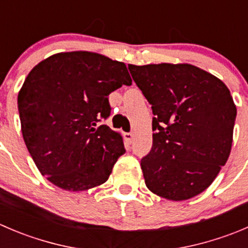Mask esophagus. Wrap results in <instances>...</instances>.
Instances as JSON below:
<instances>
[{
  "mask_svg": "<svg viewBox=\"0 0 248 248\" xmlns=\"http://www.w3.org/2000/svg\"><path fill=\"white\" fill-rule=\"evenodd\" d=\"M124 140H126V143L131 144L132 141H133V139H134V133H133V132H128V133H124Z\"/></svg>",
  "mask_w": 248,
  "mask_h": 248,
  "instance_id": "34e87169",
  "label": "esophagus"
}]
</instances>
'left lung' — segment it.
Listing matches in <instances>:
<instances>
[{
    "instance_id": "1",
    "label": "left lung",
    "mask_w": 248,
    "mask_h": 248,
    "mask_svg": "<svg viewBox=\"0 0 248 248\" xmlns=\"http://www.w3.org/2000/svg\"><path fill=\"white\" fill-rule=\"evenodd\" d=\"M153 107V148L141 158L151 193L184 201L210 186L232 151L236 105L212 74L186 63L128 64Z\"/></svg>"
}]
</instances>
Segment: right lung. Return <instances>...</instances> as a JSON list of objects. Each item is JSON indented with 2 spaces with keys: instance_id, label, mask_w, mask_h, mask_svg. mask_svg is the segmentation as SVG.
Here are the masks:
<instances>
[{
  "instance_id": "right-lung-1",
  "label": "right lung",
  "mask_w": 248,
  "mask_h": 248,
  "mask_svg": "<svg viewBox=\"0 0 248 248\" xmlns=\"http://www.w3.org/2000/svg\"><path fill=\"white\" fill-rule=\"evenodd\" d=\"M131 86L126 64L87 50L62 52L33 66L18 93L24 141L40 173L68 191L102 185L124 154L121 133L102 124L108 95Z\"/></svg>"
}]
</instances>
